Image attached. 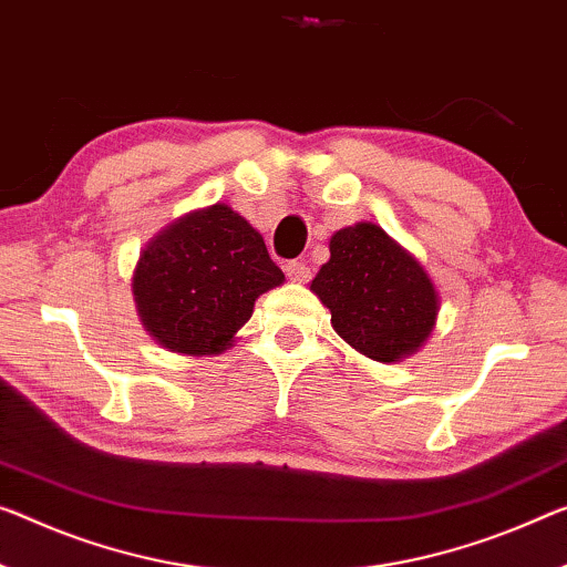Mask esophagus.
I'll list each match as a JSON object with an SVG mask.
<instances>
[{
	"instance_id": "34e87169",
	"label": "esophagus",
	"mask_w": 567,
	"mask_h": 567,
	"mask_svg": "<svg viewBox=\"0 0 567 567\" xmlns=\"http://www.w3.org/2000/svg\"><path fill=\"white\" fill-rule=\"evenodd\" d=\"M284 271L291 278V281H309V276H311L309 266L303 264V260H289V264L284 266Z\"/></svg>"
}]
</instances>
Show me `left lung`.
<instances>
[{
  "label": "left lung",
  "mask_w": 567,
  "mask_h": 567,
  "mask_svg": "<svg viewBox=\"0 0 567 567\" xmlns=\"http://www.w3.org/2000/svg\"><path fill=\"white\" fill-rule=\"evenodd\" d=\"M329 254L311 291L332 311L334 332L378 362L421 350L441 307L423 266L372 223L337 230Z\"/></svg>",
  "instance_id": "left-lung-1"
}]
</instances>
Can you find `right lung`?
<instances>
[{"label": "right lung", "instance_id": "1", "mask_svg": "<svg viewBox=\"0 0 567 567\" xmlns=\"http://www.w3.org/2000/svg\"><path fill=\"white\" fill-rule=\"evenodd\" d=\"M281 284L260 233L217 203L146 243L132 291L144 329L164 350L199 357L228 350L258 296Z\"/></svg>", "mask_w": 567, "mask_h": 567}]
</instances>
